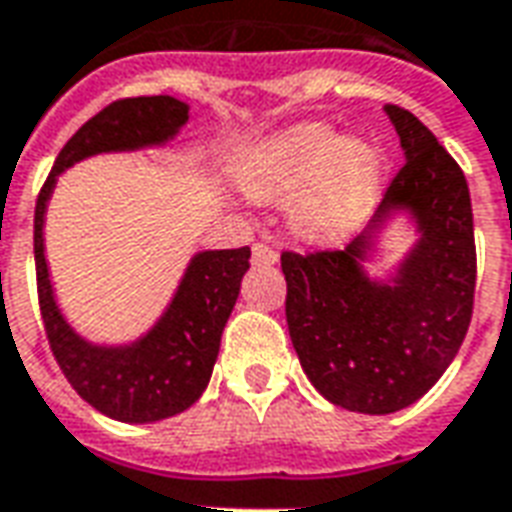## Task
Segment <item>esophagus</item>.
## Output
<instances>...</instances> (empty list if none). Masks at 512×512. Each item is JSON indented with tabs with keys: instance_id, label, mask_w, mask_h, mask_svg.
<instances>
[{
	"instance_id": "esophagus-1",
	"label": "esophagus",
	"mask_w": 512,
	"mask_h": 512,
	"mask_svg": "<svg viewBox=\"0 0 512 512\" xmlns=\"http://www.w3.org/2000/svg\"><path fill=\"white\" fill-rule=\"evenodd\" d=\"M280 260V255H277V249L268 244H255L252 246V263L255 266H274Z\"/></svg>"
}]
</instances>
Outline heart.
<instances>
[{"instance_id":"heart-1","label":"heart","mask_w":512,"mask_h":512,"mask_svg":"<svg viewBox=\"0 0 512 512\" xmlns=\"http://www.w3.org/2000/svg\"><path fill=\"white\" fill-rule=\"evenodd\" d=\"M232 180L257 202H288L291 230L330 244L357 230L382 188V155L324 121L274 132L232 160Z\"/></svg>"}]
</instances>
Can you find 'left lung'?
Returning <instances> with one entry per match:
<instances>
[{
    "instance_id": "left-lung-1",
    "label": "left lung",
    "mask_w": 512,
    "mask_h": 512,
    "mask_svg": "<svg viewBox=\"0 0 512 512\" xmlns=\"http://www.w3.org/2000/svg\"><path fill=\"white\" fill-rule=\"evenodd\" d=\"M405 149L366 230L346 249L282 252L293 349L327 402L385 416L413 405L455 360L474 310L477 249L463 171L405 107H385ZM393 212L417 221L419 241L391 281L362 268Z\"/></svg>"
}]
</instances>
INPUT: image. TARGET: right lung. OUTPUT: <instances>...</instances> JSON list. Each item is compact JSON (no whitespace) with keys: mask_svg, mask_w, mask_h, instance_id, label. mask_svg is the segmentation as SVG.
<instances>
[{"mask_svg":"<svg viewBox=\"0 0 512 512\" xmlns=\"http://www.w3.org/2000/svg\"><path fill=\"white\" fill-rule=\"evenodd\" d=\"M185 121L188 105L174 96H135L107 105L60 149L35 202L38 305L52 355L88 405L124 424H152L177 416L202 396L252 252L241 246L194 255L171 305L144 338L124 346H99L71 330L55 302L44 255L46 202L57 177L74 163L102 152H135L166 144Z\"/></svg>","mask_w":512,"mask_h":512,"instance_id":"add662e5","label":"right lung"}]
</instances>
